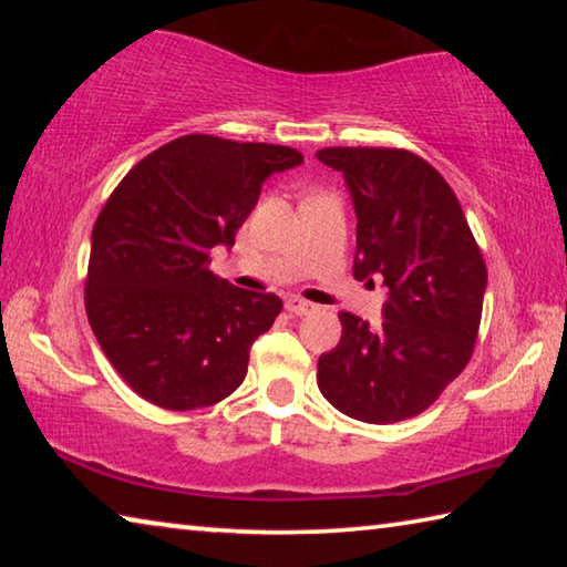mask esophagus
Returning a JSON list of instances; mask_svg holds the SVG:
<instances>
[{"mask_svg": "<svg viewBox=\"0 0 567 567\" xmlns=\"http://www.w3.org/2000/svg\"><path fill=\"white\" fill-rule=\"evenodd\" d=\"M285 310L290 315H297V318H302V315H310L315 310V305L300 300V297H290V300L285 302Z\"/></svg>", "mask_w": 567, "mask_h": 567, "instance_id": "obj_1", "label": "esophagus"}]
</instances>
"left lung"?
Here are the masks:
<instances>
[{
    "instance_id": "1",
    "label": "left lung",
    "mask_w": 567,
    "mask_h": 567,
    "mask_svg": "<svg viewBox=\"0 0 567 567\" xmlns=\"http://www.w3.org/2000/svg\"><path fill=\"white\" fill-rule=\"evenodd\" d=\"M358 215L354 280L388 287L378 328L340 312L318 385L348 417L388 425L425 412L473 358L487 267L443 175L398 147H324ZM375 285V282H372Z\"/></svg>"
}]
</instances>
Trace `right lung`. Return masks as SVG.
Listing matches in <instances>:
<instances>
[{
    "label": "right lung",
    "mask_w": 567,
    "mask_h": 567,
    "mask_svg": "<svg viewBox=\"0 0 567 567\" xmlns=\"http://www.w3.org/2000/svg\"><path fill=\"white\" fill-rule=\"evenodd\" d=\"M302 155L265 142L185 134L140 159L92 229L84 307L102 352L140 398L165 410L215 405L243 385L249 348L282 310L209 270L217 245Z\"/></svg>",
    "instance_id": "right-lung-1"
}]
</instances>
